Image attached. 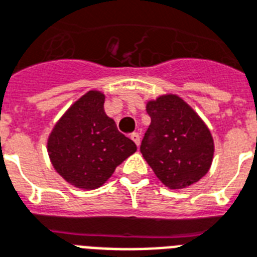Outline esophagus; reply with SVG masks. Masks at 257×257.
I'll use <instances>...</instances> for the list:
<instances>
[{"label": "esophagus", "instance_id": "1", "mask_svg": "<svg viewBox=\"0 0 257 257\" xmlns=\"http://www.w3.org/2000/svg\"><path fill=\"white\" fill-rule=\"evenodd\" d=\"M131 139H132V141L137 145V147H140V141H141V139H140L139 133H132V135H131Z\"/></svg>", "mask_w": 257, "mask_h": 257}]
</instances>
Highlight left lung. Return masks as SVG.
I'll return each mask as SVG.
<instances>
[{"label": "left lung", "mask_w": 257, "mask_h": 257, "mask_svg": "<svg viewBox=\"0 0 257 257\" xmlns=\"http://www.w3.org/2000/svg\"><path fill=\"white\" fill-rule=\"evenodd\" d=\"M149 128L141 153L154 174L172 190H181L207 174L214 158V139L201 116L174 93L148 100Z\"/></svg>", "instance_id": "left-lung-1"}]
</instances>
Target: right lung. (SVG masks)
Wrapping results in <instances>:
<instances>
[{
  "label": "right lung",
  "mask_w": 257,
  "mask_h": 257,
  "mask_svg": "<svg viewBox=\"0 0 257 257\" xmlns=\"http://www.w3.org/2000/svg\"><path fill=\"white\" fill-rule=\"evenodd\" d=\"M104 100L101 91L84 93L56 121L47 139L55 172L78 189L103 186L118 165L137 150L107 116Z\"/></svg>",
  "instance_id": "obj_1"
}]
</instances>
